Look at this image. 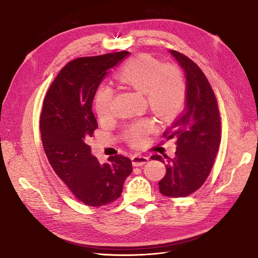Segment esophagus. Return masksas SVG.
<instances>
[{
    "label": "esophagus",
    "mask_w": 258,
    "mask_h": 258,
    "mask_svg": "<svg viewBox=\"0 0 258 258\" xmlns=\"http://www.w3.org/2000/svg\"><path fill=\"white\" fill-rule=\"evenodd\" d=\"M132 161H133L134 167H140V166L145 165V163L148 161V157L141 154H135L132 157Z\"/></svg>",
    "instance_id": "esophagus-1"
}]
</instances>
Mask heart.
I'll return each mask as SVG.
<instances>
[{
	"mask_svg": "<svg viewBox=\"0 0 258 258\" xmlns=\"http://www.w3.org/2000/svg\"><path fill=\"white\" fill-rule=\"evenodd\" d=\"M117 82L144 93L147 105L162 119H170L183 106L186 84L181 70L174 64H162L158 59L143 54L126 61L117 71ZM114 90L103 84L96 93V110L101 119L112 114ZM154 128L152 119L145 118L127 131V138L134 144Z\"/></svg>",
	"mask_w": 258,
	"mask_h": 258,
	"instance_id": "1",
	"label": "heart"
}]
</instances>
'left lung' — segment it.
<instances>
[{
  "label": "left lung",
  "instance_id": "1",
  "mask_svg": "<svg viewBox=\"0 0 258 258\" xmlns=\"http://www.w3.org/2000/svg\"><path fill=\"white\" fill-rule=\"evenodd\" d=\"M170 53L185 74V107L163 133L166 139H177L175 156L151 158L167 161V173L158 182L160 194L184 198L200 188L213 167L220 144V116L214 91L199 66L176 50Z\"/></svg>",
  "mask_w": 258,
  "mask_h": 258
}]
</instances>
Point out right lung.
Returning <instances> with one entry per match:
<instances>
[{"mask_svg":"<svg viewBox=\"0 0 258 258\" xmlns=\"http://www.w3.org/2000/svg\"><path fill=\"white\" fill-rule=\"evenodd\" d=\"M128 54L120 51L70 61L44 99L40 131L45 154L56 175L87 206L101 207L118 199L133 171L132 160L120 154L100 163L85 143L98 128L91 110L97 89Z\"/></svg>","mask_w":258,"mask_h":258,"instance_id":"right-lung-1","label":"right lung"}]
</instances>
